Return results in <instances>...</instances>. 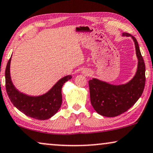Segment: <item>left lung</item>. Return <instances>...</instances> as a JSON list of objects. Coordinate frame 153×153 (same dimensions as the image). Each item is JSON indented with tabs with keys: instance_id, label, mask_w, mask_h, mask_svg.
<instances>
[{
	"instance_id": "obj_1",
	"label": "left lung",
	"mask_w": 153,
	"mask_h": 153,
	"mask_svg": "<svg viewBox=\"0 0 153 153\" xmlns=\"http://www.w3.org/2000/svg\"><path fill=\"white\" fill-rule=\"evenodd\" d=\"M123 36L131 37L135 44L138 66L134 78L127 83L119 85L97 78L89 81L91 105L97 113L105 117H115L129 110L142 95L145 87V63L137 40L127 33H123Z\"/></svg>"
}]
</instances>
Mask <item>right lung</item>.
Wrapping results in <instances>:
<instances>
[{
    "mask_svg": "<svg viewBox=\"0 0 153 153\" xmlns=\"http://www.w3.org/2000/svg\"><path fill=\"white\" fill-rule=\"evenodd\" d=\"M10 62L11 58L5 68V88L13 104L22 113L36 120H45L55 115L62 103V86L72 76L66 75L60 79L44 94L37 97L28 96L20 92L14 86L10 77Z\"/></svg>",
    "mask_w": 153,
    "mask_h": 153,
    "instance_id": "1",
    "label": "right lung"
}]
</instances>
